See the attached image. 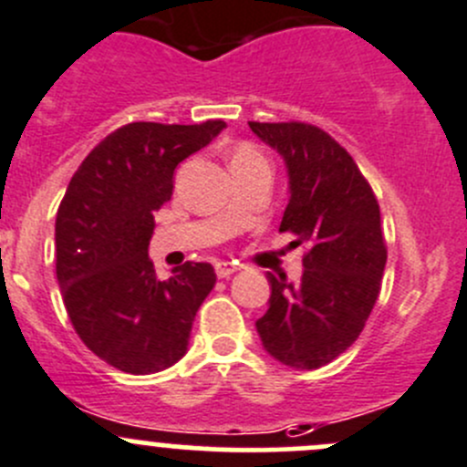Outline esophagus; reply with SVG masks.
Returning a JSON list of instances; mask_svg holds the SVG:
<instances>
[{"label": "esophagus", "instance_id": "1", "mask_svg": "<svg viewBox=\"0 0 467 467\" xmlns=\"http://www.w3.org/2000/svg\"><path fill=\"white\" fill-rule=\"evenodd\" d=\"M239 266L234 262H216V275L219 278H230L233 274H237Z\"/></svg>", "mask_w": 467, "mask_h": 467}]
</instances>
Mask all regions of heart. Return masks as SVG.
Instances as JSON below:
<instances>
[{
  "label": "heart",
  "instance_id": "b5f03b06",
  "mask_svg": "<svg viewBox=\"0 0 467 467\" xmlns=\"http://www.w3.org/2000/svg\"><path fill=\"white\" fill-rule=\"evenodd\" d=\"M253 160H262V155L257 152L255 146H251V143L242 141L233 148V166L244 164V161H253Z\"/></svg>",
  "mask_w": 467,
  "mask_h": 467
}]
</instances>
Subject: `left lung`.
I'll list each match as a JSON object with an SVG mask.
<instances>
[{
	"label": "left lung",
	"mask_w": 467,
	"mask_h": 467,
	"mask_svg": "<svg viewBox=\"0 0 467 467\" xmlns=\"http://www.w3.org/2000/svg\"><path fill=\"white\" fill-rule=\"evenodd\" d=\"M248 125L287 164L292 196L280 233L310 246L296 285L266 274L271 298L257 333L283 365L319 369L358 339L381 292L388 246L379 201L354 157L317 125Z\"/></svg>",
	"instance_id": "obj_1"
}]
</instances>
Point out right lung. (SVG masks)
<instances>
[{
    "label": "right lung",
    "mask_w": 467,
    "mask_h": 467,
    "mask_svg": "<svg viewBox=\"0 0 467 467\" xmlns=\"http://www.w3.org/2000/svg\"><path fill=\"white\" fill-rule=\"evenodd\" d=\"M223 120L130 123L104 137L72 175L57 212V280L72 328L128 374H155L187 354L214 266L184 262L169 280L148 257L155 212L173 196L175 166Z\"/></svg>",
    "instance_id": "right-lung-1"
}]
</instances>
